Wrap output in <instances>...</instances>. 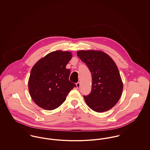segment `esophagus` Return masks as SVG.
<instances>
[{
    "label": "esophagus",
    "instance_id": "1",
    "mask_svg": "<svg viewBox=\"0 0 150 150\" xmlns=\"http://www.w3.org/2000/svg\"><path fill=\"white\" fill-rule=\"evenodd\" d=\"M76 87L78 88H79L80 87H81V83L80 82H78V83H76Z\"/></svg>",
    "mask_w": 150,
    "mask_h": 150
}]
</instances>
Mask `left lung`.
Listing matches in <instances>:
<instances>
[{"mask_svg": "<svg viewBox=\"0 0 150 150\" xmlns=\"http://www.w3.org/2000/svg\"><path fill=\"white\" fill-rule=\"evenodd\" d=\"M77 55L91 74V91L89 95L83 96L86 104L98 113L110 110L120 100L123 90L115 62L101 50H79Z\"/></svg>", "mask_w": 150, "mask_h": 150, "instance_id": "8db88e82", "label": "left lung"}]
</instances>
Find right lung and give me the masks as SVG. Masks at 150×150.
<instances>
[{"label":"right lung","instance_id":"obj_1","mask_svg":"<svg viewBox=\"0 0 150 150\" xmlns=\"http://www.w3.org/2000/svg\"><path fill=\"white\" fill-rule=\"evenodd\" d=\"M72 56L68 51L56 50L40 59L32 68L28 81L30 95L39 107L52 110L59 107L76 85L69 81L66 66Z\"/></svg>","mask_w":150,"mask_h":150}]
</instances>
